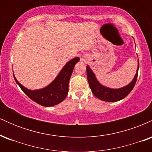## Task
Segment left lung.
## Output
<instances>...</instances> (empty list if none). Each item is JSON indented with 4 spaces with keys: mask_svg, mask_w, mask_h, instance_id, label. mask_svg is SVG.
<instances>
[{
    "mask_svg": "<svg viewBox=\"0 0 152 152\" xmlns=\"http://www.w3.org/2000/svg\"><path fill=\"white\" fill-rule=\"evenodd\" d=\"M139 63L138 59V66L137 69V73L132 81L126 86L121 87L119 88H111L109 87L105 86L102 85L97 79L96 76L93 71L91 69L90 66H86V75L88 78V84L91 90L92 93L96 97L107 102H116L118 101L124 99L132 91L135 85L137 79L138 71H139Z\"/></svg>",
    "mask_w": 152,
    "mask_h": 152,
    "instance_id": "left-lung-1",
    "label": "left lung"
}]
</instances>
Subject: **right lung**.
<instances>
[{
    "instance_id": "1",
    "label": "right lung",
    "mask_w": 152,
    "mask_h": 152,
    "mask_svg": "<svg viewBox=\"0 0 152 152\" xmlns=\"http://www.w3.org/2000/svg\"><path fill=\"white\" fill-rule=\"evenodd\" d=\"M79 60L80 58L78 57H75L68 61L62 68L55 79L48 86L40 89H28L19 83L14 74L13 76L17 84L29 98L40 105L50 107L62 102L67 96L69 80L75 65L79 61Z\"/></svg>"
}]
</instances>
